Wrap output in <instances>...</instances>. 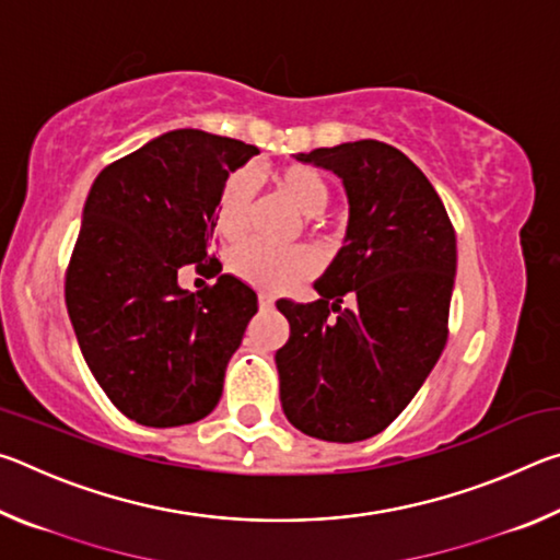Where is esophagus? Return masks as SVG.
Listing matches in <instances>:
<instances>
[{
    "mask_svg": "<svg viewBox=\"0 0 560 560\" xmlns=\"http://www.w3.org/2000/svg\"><path fill=\"white\" fill-rule=\"evenodd\" d=\"M259 308L261 311H269V308H273V296L271 293H259Z\"/></svg>",
    "mask_w": 560,
    "mask_h": 560,
    "instance_id": "esophagus-1",
    "label": "esophagus"
}]
</instances>
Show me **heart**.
I'll list each match as a JSON object with an SVG mask.
<instances>
[{
  "label": "heart",
  "mask_w": 560,
  "mask_h": 560,
  "mask_svg": "<svg viewBox=\"0 0 560 560\" xmlns=\"http://www.w3.org/2000/svg\"><path fill=\"white\" fill-rule=\"evenodd\" d=\"M273 187L316 224L330 202V187L316 167L287 165L271 175ZM249 183L246 177L234 175L224 183L214 207V230L226 242H240L249 226ZM232 271L249 287L264 291H287L306 281L318 271V257L308 246L293 249H269L261 244H246L236 249L230 259Z\"/></svg>",
  "instance_id": "1"
}]
</instances>
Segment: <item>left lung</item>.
<instances>
[{"label": "left lung", "instance_id": "1", "mask_svg": "<svg viewBox=\"0 0 560 560\" xmlns=\"http://www.w3.org/2000/svg\"><path fill=\"white\" fill-rule=\"evenodd\" d=\"M299 160L343 179L350 220L314 283L320 299L277 301L291 328L277 350L281 407L308 438L360 442L405 410L442 355L457 236L430 179L393 145L355 140Z\"/></svg>", "mask_w": 560, "mask_h": 560}]
</instances>
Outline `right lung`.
<instances>
[{
	"instance_id": "add662e5",
	"label": "right lung",
	"mask_w": 560,
	"mask_h": 560,
	"mask_svg": "<svg viewBox=\"0 0 560 560\" xmlns=\"http://www.w3.org/2000/svg\"><path fill=\"white\" fill-rule=\"evenodd\" d=\"M259 150L173 130L101 170L66 269V308L93 377L145 428L202 420L222 397L257 293L232 273L187 293L185 264L222 271L214 207L232 170Z\"/></svg>"
}]
</instances>
